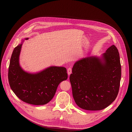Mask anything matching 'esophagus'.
<instances>
[{
    "mask_svg": "<svg viewBox=\"0 0 132 132\" xmlns=\"http://www.w3.org/2000/svg\"><path fill=\"white\" fill-rule=\"evenodd\" d=\"M67 73H68V75H70L72 73V68H68V70H67Z\"/></svg>",
    "mask_w": 132,
    "mask_h": 132,
    "instance_id": "obj_1",
    "label": "esophagus"
}]
</instances>
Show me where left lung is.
Wrapping results in <instances>:
<instances>
[{
  "label": "left lung",
  "instance_id": "8db88e82",
  "mask_svg": "<svg viewBox=\"0 0 132 132\" xmlns=\"http://www.w3.org/2000/svg\"><path fill=\"white\" fill-rule=\"evenodd\" d=\"M121 75L119 53L114 45L100 57L90 56L77 61L70 77L75 102L86 110L106 108L118 94Z\"/></svg>",
  "mask_w": 132,
  "mask_h": 132
}]
</instances>
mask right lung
<instances>
[{"label":"right lung","mask_w":132,"mask_h":132,"mask_svg":"<svg viewBox=\"0 0 132 132\" xmlns=\"http://www.w3.org/2000/svg\"><path fill=\"white\" fill-rule=\"evenodd\" d=\"M23 42L22 39L12 54L8 74L10 87L19 98L27 103L46 104L53 98L60 83L67 79L66 68L50 66L35 73L24 71L19 63Z\"/></svg>","instance_id":"right-lung-1"}]
</instances>
